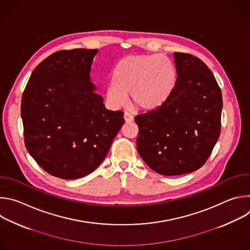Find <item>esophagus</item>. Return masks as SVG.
<instances>
[{"instance_id": "obj_1", "label": "esophagus", "mask_w": 250, "mask_h": 250, "mask_svg": "<svg viewBox=\"0 0 250 250\" xmlns=\"http://www.w3.org/2000/svg\"><path fill=\"white\" fill-rule=\"evenodd\" d=\"M124 118H125V123H132V122L134 121V117H133L131 114L127 113V112H125V113Z\"/></svg>"}]
</instances>
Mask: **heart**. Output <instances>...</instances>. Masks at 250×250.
Returning a JSON list of instances; mask_svg holds the SVG:
<instances>
[{"instance_id": "1", "label": "heart", "mask_w": 250, "mask_h": 250, "mask_svg": "<svg viewBox=\"0 0 250 250\" xmlns=\"http://www.w3.org/2000/svg\"><path fill=\"white\" fill-rule=\"evenodd\" d=\"M115 81L105 90V101L119 109L130 101L146 111L155 110L172 93L177 71L174 63L164 55L136 54L124 58L114 72Z\"/></svg>"}]
</instances>
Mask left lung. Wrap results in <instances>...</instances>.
Wrapping results in <instances>:
<instances>
[{"mask_svg":"<svg viewBox=\"0 0 250 250\" xmlns=\"http://www.w3.org/2000/svg\"><path fill=\"white\" fill-rule=\"evenodd\" d=\"M175 87L159 108L134 118L137 152L155 172L177 176L202 167L221 133L223 98L199 58L174 52Z\"/></svg>","mask_w":250,"mask_h":250,"instance_id":"1","label":"left lung"}]
</instances>
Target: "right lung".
Wrapping results in <instances>:
<instances>
[{
  "mask_svg": "<svg viewBox=\"0 0 250 250\" xmlns=\"http://www.w3.org/2000/svg\"><path fill=\"white\" fill-rule=\"evenodd\" d=\"M98 49L57 51L32 71L21 115L28 153L47 173L78 179L97 169L125 124L91 80Z\"/></svg>",
  "mask_w": 250,
  "mask_h": 250,
  "instance_id": "1",
  "label": "right lung"
}]
</instances>
